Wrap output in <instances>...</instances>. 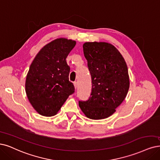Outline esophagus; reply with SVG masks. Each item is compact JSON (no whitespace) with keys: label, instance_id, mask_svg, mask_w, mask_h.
<instances>
[{"label":"esophagus","instance_id":"obj_1","mask_svg":"<svg viewBox=\"0 0 160 160\" xmlns=\"http://www.w3.org/2000/svg\"><path fill=\"white\" fill-rule=\"evenodd\" d=\"M74 86L75 89H76L77 87H78V82H74Z\"/></svg>","mask_w":160,"mask_h":160}]
</instances>
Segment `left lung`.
Instances as JSON below:
<instances>
[{"label":"left lung","instance_id":"1","mask_svg":"<svg viewBox=\"0 0 160 160\" xmlns=\"http://www.w3.org/2000/svg\"><path fill=\"white\" fill-rule=\"evenodd\" d=\"M84 54L92 76L90 98L79 102L84 114L93 120L113 115L125 99L130 86L125 59L115 46L106 42H86Z\"/></svg>","mask_w":160,"mask_h":160}]
</instances>
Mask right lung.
<instances>
[{
    "label": "right lung",
    "mask_w": 160,
    "mask_h": 160,
    "mask_svg": "<svg viewBox=\"0 0 160 160\" xmlns=\"http://www.w3.org/2000/svg\"><path fill=\"white\" fill-rule=\"evenodd\" d=\"M76 41L58 38L45 45L35 56L26 80L29 103L43 116L56 115L68 96L74 92L69 81L70 67L66 58Z\"/></svg>",
    "instance_id": "right-lung-1"
}]
</instances>
